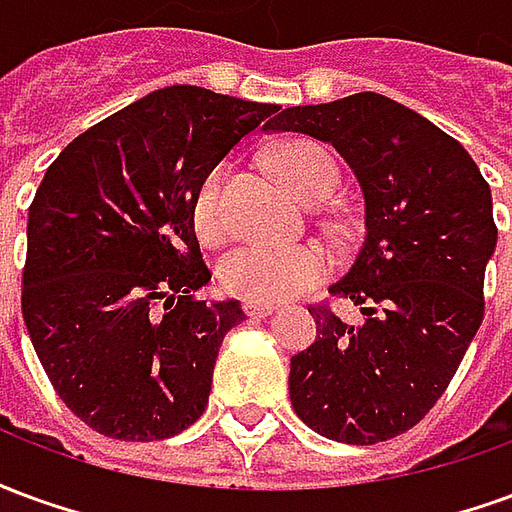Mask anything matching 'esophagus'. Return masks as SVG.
Masks as SVG:
<instances>
[{"mask_svg":"<svg viewBox=\"0 0 512 512\" xmlns=\"http://www.w3.org/2000/svg\"><path fill=\"white\" fill-rule=\"evenodd\" d=\"M274 312V304H257V301H244V315L249 318H268Z\"/></svg>","mask_w":512,"mask_h":512,"instance_id":"obj_1","label":"esophagus"}]
</instances>
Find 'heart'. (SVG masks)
<instances>
[{
    "instance_id": "b5f03b06",
    "label": "heart",
    "mask_w": 512,
    "mask_h": 512,
    "mask_svg": "<svg viewBox=\"0 0 512 512\" xmlns=\"http://www.w3.org/2000/svg\"><path fill=\"white\" fill-rule=\"evenodd\" d=\"M271 167L299 200L318 205L340 183V169L334 156L318 142L293 139L271 153ZM222 183L224 167H216L202 180L191 202V222L205 244H213L224 235L222 219ZM329 274V257L312 244H244L233 249L219 266V282L230 296L277 304L296 299L321 285Z\"/></svg>"
}]
</instances>
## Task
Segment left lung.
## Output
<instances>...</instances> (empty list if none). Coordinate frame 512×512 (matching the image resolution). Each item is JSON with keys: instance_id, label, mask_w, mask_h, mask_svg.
<instances>
[{"instance_id": "obj_1", "label": "left lung", "mask_w": 512, "mask_h": 512, "mask_svg": "<svg viewBox=\"0 0 512 512\" xmlns=\"http://www.w3.org/2000/svg\"><path fill=\"white\" fill-rule=\"evenodd\" d=\"M268 131L334 145L365 194V244L329 288L365 318L312 304L318 334L290 359L293 411L326 439H395L436 406L483 323L491 189L461 142L386 95L290 106Z\"/></svg>"}]
</instances>
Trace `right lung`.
<instances>
[{
  "instance_id": "1",
  "label": "right lung",
  "mask_w": 512,
  "mask_h": 512,
  "mask_svg": "<svg viewBox=\"0 0 512 512\" xmlns=\"http://www.w3.org/2000/svg\"><path fill=\"white\" fill-rule=\"evenodd\" d=\"M202 87L139 98L76 136L29 205L21 312L62 403L109 439H169L208 406L238 301L197 299L211 271L191 222L200 183L277 115Z\"/></svg>"
}]
</instances>
